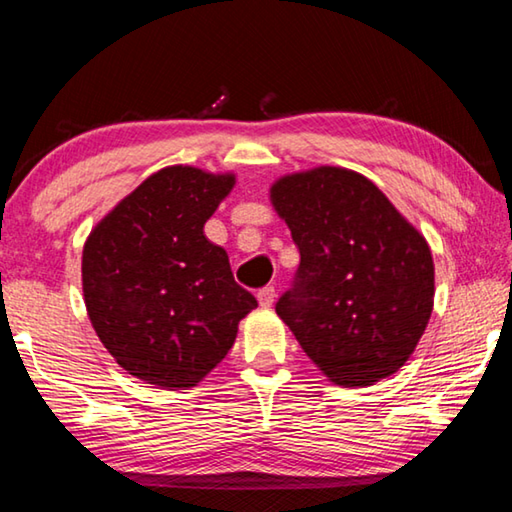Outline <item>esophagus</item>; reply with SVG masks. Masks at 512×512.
<instances>
[{"mask_svg":"<svg viewBox=\"0 0 512 512\" xmlns=\"http://www.w3.org/2000/svg\"><path fill=\"white\" fill-rule=\"evenodd\" d=\"M257 300L262 307H271L275 302V287H264L257 291Z\"/></svg>","mask_w":512,"mask_h":512,"instance_id":"1","label":"esophagus"}]
</instances>
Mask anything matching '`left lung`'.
Segmentation results:
<instances>
[{"label": "left lung", "instance_id": "1", "mask_svg": "<svg viewBox=\"0 0 512 512\" xmlns=\"http://www.w3.org/2000/svg\"><path fill=\"white\" fill-rule=\"evenodd\" d=\"M300 250L275 311L307 357L339 386L400 370L433 309L427 241L357 171L318 167L271 187Z\"/></svg>", "mask_w": 512, "mask_h": 512}]
</instances>
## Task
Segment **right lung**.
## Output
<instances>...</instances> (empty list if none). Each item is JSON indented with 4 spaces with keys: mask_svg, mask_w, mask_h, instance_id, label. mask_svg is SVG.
<instances>
[{
    "mask_svg": "<svg viewBox=\"0 0 512 512\" xmlns=\"http://www.w3.org/2000/svg\"><path fill=\"white\" fill-rule=\"evenodd\" d=\"M235 176L167 167L128 194L83 248V296L106 350L133 377L192 388L237 339L257 300L203 225Z\"/></svg>",
    "mask_w": 512,
    "mask_h": 512,
    "instance_id": "add662e5",
    "label": "right lung"
}]
</instances>
